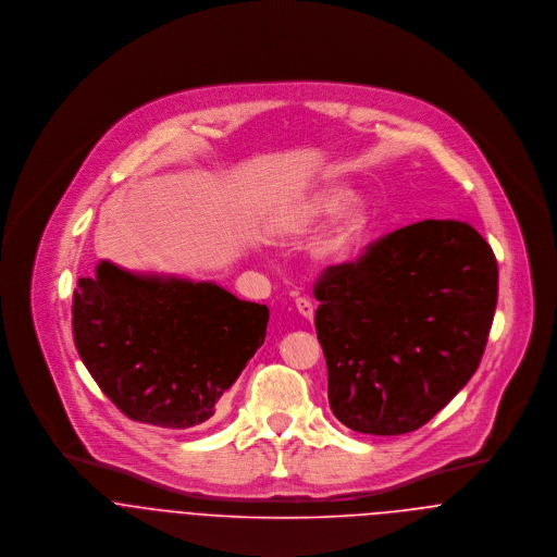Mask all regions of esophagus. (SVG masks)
I'll return each mask as SVG.
<instances>
[{"mask_svg": "<svg viewBox=\"0 0 557 557\" xmlns=\"http://www.w3.org/2000/svg\"><path fill=\"white\" fill-rule=\"evenodd\" d=\"M296 309L305 319H313V315H315V305L309 298H298L296 300Z\"/></svg>", "mask_w": 557, "mask_h": 557, "instance_id": "obj_1", "label": "esophagus"}]
</instances>
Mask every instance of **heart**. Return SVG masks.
Returning <instances> with one entry per match:
<instances>
[{
  "label": "heart",
  "instance_id": "obj_1",
  "mask_svg": "<svg viewBox=\"0 0 557 557\" xmlns=\"http://www.w3.org/2000/svg\"><path fill=\"white\" fill-rule=\"evenodd\" d=\"M347 199H349V190L343 188V186L323 188L315 197H311L305 206L298 208V212L294 214V223L311 225V223H318L321 219H327V216L336 214L342 206L347 202ZM367 223H369L367 203L360 201V199H351L341 212L334 227L319 242V257L327 259V261L345 259L362 238V234L367 230Z\"/></svg>",
  "mask_w": 557,
  "mask_h": 557
}]
</instances>
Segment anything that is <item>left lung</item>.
<instances>
[{
    "instance_id": "8db88e82",
    "label": "left lung",
    "mask_w": 557,
    "mask_h": 557,
    "mask_svg": "<svg viewBox=\"0 0 557 557\" xmlns=\"http://www.w3.org/2000/svg\"><path fill=\"white\" fill-rule=\"evenodd\" d=\"M332 413L351 431L400 435L470 382L497 305V261L474 227L420 221L375 239L315 283Z\"/></svg>"
}]
</instances>
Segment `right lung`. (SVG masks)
Segmentation results:
<instances>
[{
    "instance_id": "right-lung-1",
    "label": "right lung",
    "mask_w": 557,
    "mask_h": 557,
    "mask_svg": "<svg viewBox=\"0 0 557 557\" xmlns=\"http://www.w3.org/2000/svg\"><path fill=\"white\" fill-rule=\"evenodd\" d=\"M270 311L214 283L100 261L73 296V336L100 391L131 420L190 429L263 345Z\"/></svg>"
}]
</instances>
